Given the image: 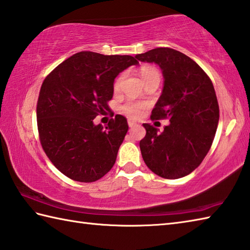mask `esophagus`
I'll return each mask as SVG.
<instances>
[{"instance_id": "obj_1", "label": "esophagus", "mask_w": 250, "mask_h": 250, "mask_svg": "<svg viewBox=\"0 0 250 250\" xmlns=\"http://www.w3.org/2000/svg\"><path fill=\"white\" fill-rule=\"evenodd\" d=\"M138 125V123H137V122H135L134 120H128V126L129 127H134V126H137Z\"/></svg>"}]
</instances>
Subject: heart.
<instances>
[{
  "mask_svg": "<svg viewBox=\"0 0 250 250\" xmlns=\"http://www.w3.org/2000/svg\"><path fill=\"white\" fill-rule=\"evenodd\" d=\"M140 76L144 83L146 82V81L152 80V79H160V72L157 71L156 68L151 67V65H144L140 69ZM122 76L115 80L114 82V89L119 90L121 87V83H122ZM146 104L142 103H137V101H127L126 104L122 105V110L125 114L132 119L139 118V116L142 114V110L145 109Z\"/></svg>",
  "mask_w": 250,
  "mask_h": 250,
  "instance_id": "heart-1",
  "label": "heart"
}]
</instances>
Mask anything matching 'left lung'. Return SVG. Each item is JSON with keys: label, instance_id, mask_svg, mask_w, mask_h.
<instances>
[{"label": "left lung", "instance_id": "obj_1", "mask_svg": "<svg viewBox=\"0 0 250 250\" xmlns=\"http://www.w3.org/2000/svg\"><path fill=\"white\" fill-rule=\"evenodd\" d=\"M156 63L164 85L151 119H169L163 131L144 124L140 150L146 165L166 179L189 175L209 151L219 122V105L210 79L194 60L168 47L136 55Z\"/></svg>", "mask_w": 250, "mask_h": 250}]
</instances>
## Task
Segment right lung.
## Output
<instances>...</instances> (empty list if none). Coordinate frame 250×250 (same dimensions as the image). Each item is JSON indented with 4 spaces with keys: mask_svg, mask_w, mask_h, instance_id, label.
Returning <instances> with one entry per match:
<instances>
[{
    "mask_svg": "<svg viewBox=\"0 0 250 250\" xmlns=\"http://www.w3.org/2000/svg\"><path fill=\"white\" fill-rule=\"evenodd\" d=\"M136 64L131 56L80 52L44 80L37 105L41 145L70 179L93 182L113 167L128 130L127 120L116 114L104 127L94 119L109 110L116 76Z\"/></svg>",
    "mask_w": 250,
    "mask_h": 250,
    "instance_id": "add662e5",
    "label": "right lung"
}]
</instances>
